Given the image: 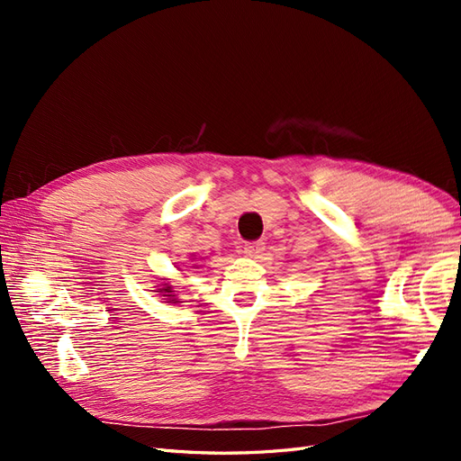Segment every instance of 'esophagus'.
Returning a JSON list of instances; mask_svg holds the SVG:
<instances>
[{
    "mask_svg": "<svg viewBox=\"0 0 461 461\" xmlns=\"http://www.w3.org/2000/svg\"><path fill=\"white\" fill-rule=\"evenodd\" d=\"M263 249H265V244H263V242H249V244L244 246V254H246L248 258L258 259V258H261Z\"/></svg>",
    "mask_w": 461,
    "mask_h": 461,
    "instance_id": "34e87169",
    "label": "esophagus"
}]
</instances>
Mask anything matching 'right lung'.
Wrapping results in <instances>:
<instances>
[{
    "mask_svg": "<svg viewBox=\"0 0 461 461\" xmlns=\"http://www.w3.org/2000/svg\"><path fill=\"white\" fill-rule=\"evenodd\" d=\"M186 267H190V269H198V267H202L200 263H190V265H186ZM178 271H185V269H180V267H176ZM173 281L171 278H159V285L156 286L158 290H153V292H159V296L167 302V303H178V292L175 290V286L171 285Z\"/></svg>",
    "mask_w": 461,
    "mask_h": 461,
    "instance_id": "obj_1",
    "label": "right lung"
}]
</instances>
